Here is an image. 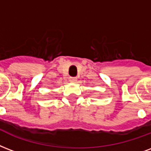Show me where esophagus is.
I'll return each instance as SVG.
<instances>
[{
	"instance_id": "34e87169",
	"label": "esophagus",
	"mask_w": 151,
	"mask_h": 151,
	"mask_svg": "<svg viewBox=\"0 0 151 151\" xmlns=\"http://www.w3.org/2000/svg\"><path fill=\"white\" fill-rule=\"evenodd\" d=\"M70 82H72V83H76V82H77V78H70Z\"/></svg>"
}]
</instances>
